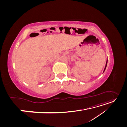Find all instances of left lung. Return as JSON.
<instances>
[{
    "label": "left lung",
    "instance_id": "1",
    "mask_svg": "<svg viewBox=\"0 0 127 127\" xmlns=\"http://www.w3.org/2000/svg\"><path fill=\"white\" fill-rule=\"evenodd\" d=\"M107 61H106V64H105V68H104V71H105V69H106V66H107ZM103 71V72H104Z\"/></svg>",
    "mask_w": 127,
    "mask_h": 127
}]
</instances>
